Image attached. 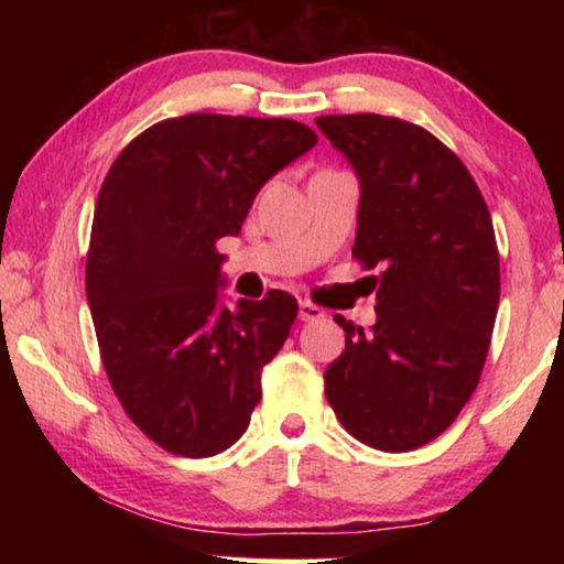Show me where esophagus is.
<instances>
[{
  "label": "esophagus",
  "mask_w": 564,
  "mask_h": 564,
  "mask_svg": "<svg viewBox=\"0 0 564 564\" xmlns=\"http://www.w3.org/2000/svg\"><path fill=\"white\" fill-rule=\"evenodd\" d=\"M297 315H300V321H305V323H311V321H321L323 313L318 305H313V303H300V307H297Z\"/></svg>",
  "instance_id": "34e87169"
}]
</instances>
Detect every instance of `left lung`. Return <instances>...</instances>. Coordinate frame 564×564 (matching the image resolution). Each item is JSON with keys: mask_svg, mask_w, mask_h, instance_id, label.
<instances>
[{"mask_svg": "<svg viewBox=\"0 0 564 564\" xmlns=\"http://www.w3.org/2000/svg\"><path fill=\"white\" fill-rule=\"evenodd\" d=\"M315 126L359 180L351 253L380 267L369 334L344 315L346 349L328 365L326 398L361 444H429L473 395L500 300L488 205L467 166L413 122L326 115Z\"/></svg>", "mask_w": 564, "mask_h": 564, "instance_id": "obj_1", "label": "left lung"}]
</instances>
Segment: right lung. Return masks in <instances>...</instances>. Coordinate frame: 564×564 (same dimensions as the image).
I'll use <instances>...</instances> for the list:
<instances>
[{
	"instance_id": "obj_1",
	"label": "right lung",
	"mask_w": 564,
	"mask_h": 564,
	"mask_svg": "<svg viewBox=\"0 0 564 564\" xmlns=\"http://www.w3.org/2000/svg\"><path fill=\"white\" fill-rule=\"evenodd\" d=\"M315 143L297 120L195 112L143 130L107 172L87 300L115 395L161 449L213 457L249 429L297 300L228 307L215 241L241 234L259 189Z\"/></svg>"
}]
</instances>
